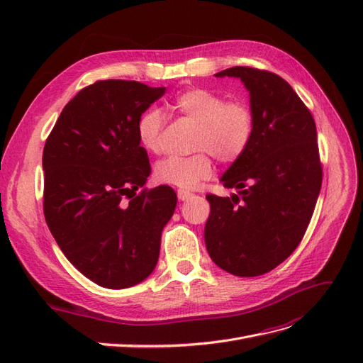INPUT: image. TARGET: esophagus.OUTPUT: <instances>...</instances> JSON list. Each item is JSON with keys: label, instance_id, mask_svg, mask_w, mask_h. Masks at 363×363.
<instances>
[{"label": "esophagus", "instance_id": "1", "mask_svg": "<svg viewBox=\"0 0 363 363\" xmlns=\"http://www.w3.org/2000/svg\"><path fill=\"white\" fill-rule=\"evenodd\" d=\"M177 196H179V200H180V201H186V200H189V199H192V196H194V194H192V192H189V191H184V189H179V191H177Z\"/></svg>", "mask_w": 363, "mask_h": 363}]
</instances>
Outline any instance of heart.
I'll use <instances>...</instances> for the list:
<instances>
[{
    "label": "heart",
    "mask_w": 363,
    "mask_h": 363,
    "mask_svg": "<svg viewBox=\"0 0 363 363\" xmlns=\"http://www.w3.org/2000/svg\"><path fill=\"white\" fill-rule=\"evenodd\" d=\"M169 108L196 124L191 156H168L157 162L155 175L163 184L191 189L213 172V156L223 163L238 160L248 150L255 136V112L242 100H227L206 87H189L175 95ZM164 119L151 107L142 113L136 124L140 145L147 151L162 148Z\"/></svg>",
    "instance_id": "1"
}]
</instances>
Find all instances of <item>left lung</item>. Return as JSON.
<instances>
[{
	"mask_svg": "<svg viewBox=\"0 0 363 363\" xmlns=\"http://www.w3.org/2000/svg\"><path fill=\"white\" fill-rule=\"evenodd\" d=\"M238 77L250 92L255 136L221 177L238 195L208 194L204 227L208 256L239 277H256L286 260L311 223L323 167L309 108L280 75L250 67L215 74Z\"/></svg>",
	"mask_w": 363,
	"mask_h": 363,
	"instance_id": "8db88e82",
	"label": "left lung"
}]
</instances>
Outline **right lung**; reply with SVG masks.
I'll return each instance as SVG.
<instances>
[{
    "instance_id": "right-lung-1",
    "label": "right lung",
    "mask_w": 363,
    "mask_h": 363,
    "mask_svg": "<svg viewBox=\"0 0 363 363\" xmlns=\"http://www.w3.org/2000/svg\"><path fill=\"white\" fill-rule=\"evenodd\" d=\"M164 91L128 80L86 86L43 147L50 232L72 265L103 288H130L150 276L177 204L164 184L136 194L151 172L136 124Z\"/></svg>"
}]
</instances>
